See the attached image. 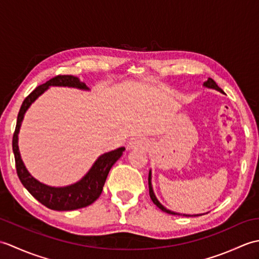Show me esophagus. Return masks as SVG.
I'll list each match as a JSON object with an SVG mask.
<instances>
[{"label":"esophagus","mask_w":259,"mask_h":259,"mask_svg":"<svg viewBox=\"0 0 259 259\" xmlns=\"http://www.w3.org/2000/svg\"><path fill=\"white\" fill-rule=\"evenodd\" d=\"M144 146H145L144 140H141V139H135V140L129 145V148H142Z\"/></svg>","instance_id":"1"}]
</instances>
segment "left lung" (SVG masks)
Here are the masks:
<instances>
[{"instance_id": "obj_1", "label": "left lung", "mask_w": 259, "mask_h": 259, "mask_svg": "<svg viewBox=\"0 0 259 259\" xmlns=\"http://www.w3.org/2000/svg\"><path fill=\"white\" fill-rule=\"evenodd\" d=\"M203 85H205L206 88H209V89H214V90H218V91H221L222 93H224V91L221 89V88H219V87L217 85L216 82H214L211 78H208L207 81L203 82ZM148 183H149V195H150L151 200L153 201V203H155V205H156L159 209H161L162 211L167 212V213H171V214H178V216H187V217H189V216H201V214H186V213H179V212H175V211L169 210V209H167L166 207H163V206L161 205V203L159 202V200L157 199L156 196H155V192H153V190H152V185H151V171H149V177H148Z\"/></svg>"}]
</instances>
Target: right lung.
<instances>
[{"label":"right lung","mask_w":259,"mask_h":259,"mask_svg":"<svg viewBox=\"0 0 259 259\" xmlns=\"http://www.w3.org/2000/svg\"><path fill=\"white\" fill-rule=\"evenodd\" d=\"M70 87L78 88L81 90H89L84 82L80 81L79 78L73 75H57L54 78L47 81L46 83L36 87L29 96H27L18 114L16 120L15 131L13 134L12 147L15 158V167L18 172L19 179L21 180L26 190L40 201L42 205L52 209V210L64 211V210H75L91 205L100 197L104 183L108 177L110 169L115 163V161L122 156L124 151V147H120L118 149L103 153L99 157L89 171L87 172L83 178L79 180L78 183L65 187H51L40 183L34 177H32L30 172L27 171L23 161L21 159L19 151L18 139L19 131L24 118L26 110L30 108L31 104L40 97L43 92L49 89V87Z\"/></svg>","instance_id":"right-lung-1"}]
</instances>
